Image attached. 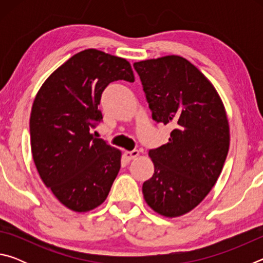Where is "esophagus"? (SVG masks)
Listing matches in <instances>:
<instances>
[{
	"label": "esophagus",
	"mask_w": 263,
	"mask_h": 263,
	"mask_svg": "<svg viewBox=\"0 0 263 263\" xmlns=\"http://www.w3.org/2000/svg\"><path fill=\"white\" fill-rule=\"evenodd\" d=\"M138 155H139V152H138L137 149H135V151H125L123 154V157L126 160V161H131V160L136 159Z\"/></svg>",
	"instance_id": "1"
}]
</instances>
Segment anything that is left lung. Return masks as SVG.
Instances as JSON below:
<instances>
[{
    "label": "left lung",
    "mask_w": 263,
    "mask_h": 263,
    "mask_svg": "<svg viewBox=\"0 0 263 263\" xmlns=\"http://www.w3.org/2000/svg\"><path fill=\"white\" fill-rule=\"evenodd\" d=\"M133 67L152 118L173 126L167 144L148 152L154 174L142 184L144 198L163 217L185 215L210 193L228 157L225 106L205 75L180 55L138 61Z\"/></svg>",
    "instance_id": "1"
}]
</instances>
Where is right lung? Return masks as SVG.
Here are the masks:
<instances>
[{"label":"right lung","instance_id":"add662e5","mask_svg":"<svg viewBox=\"0 0 263 263\" xmlns=\"http://www.w3.org/2000/svg\"><path fill=\"white\" fill-rule=\"evenodd\" d=\"M135 81L126 59L88 48L57 68L39 89L30 116L31 152L44 184L75 212L97 208L121 169L122 152L90 130L102 121V92Z\"/></svg>","mask_w":263,"mask_h":263}]
</instances>
